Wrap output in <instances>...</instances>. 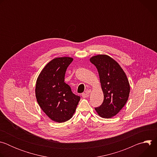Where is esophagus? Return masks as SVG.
<instances>
[{
	"label": "esophagus",
	"mask_w": 157,
	"mask_h": 157,
	"mask_svg": "<svg viewBox=\"0 0 157 157\" xmlns=\"http://www.w3.org/2000/svg\"><path fill=\"white\" fill-rule=\"evenodd\" d=\"M89 94H87V93H83L82 94V97L83 98H88L89 97Z\"/></svg>",
	"instance_id": "obj_1"
}]
</instances>
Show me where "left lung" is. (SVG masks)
I'll return each mask as SVG.
<instances>
[{"mask_svg":"<svg viewBox=\"0 0 157 157\" xmlns=\"http://www.w3.org/2000/svg\"><path fill=\"white\" fill-rule=\"evenodd\" d=\"M98 69L104 94L102 104L95 108L98 114L105 119L116 116L125 105L130 93L127 77L119 63L106 55L90 58Z\"/></svg>","mask_w":157,"mask_h":157,"instance_id":"8db88e82","label":"left lung"}]
</instances>
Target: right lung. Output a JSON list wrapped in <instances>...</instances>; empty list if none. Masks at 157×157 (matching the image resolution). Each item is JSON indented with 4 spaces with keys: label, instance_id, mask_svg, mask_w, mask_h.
<instances>
[{
    "label": "right lung",
    "instance_id": "add662e5",
    "mask_svg": "<svg viewBox=\"0 0 157 157\" xmlns=\"http://www.w3.org/2000/svg\"><path fill=\"white\" fill-rule=\"evenodd\" d=\"M71 57L56 58L48 63L38 76L35 86L36 101L41 110L52 121L61 123L70 120L76 109L80 97L64 82Z\"/></svg>",
    "mask_w": 157,
    "mask_h": 157
}]
</instances>
